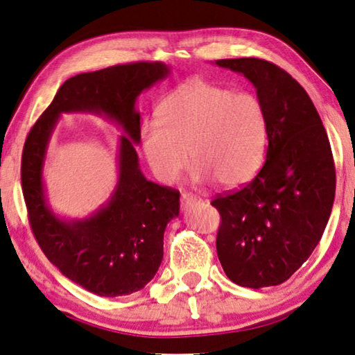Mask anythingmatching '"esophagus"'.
I'll return each instance as SVG.
<instances>
[{
    "instance_id": "1",
    "label": "esophagus",
    "mask_w": 355,
    "mask_h": 355,
    "mask_svg": "<svg viewBox=\"0 0 355 355\" xmlns=\"http://www.w3.org/2000/svg\"><path fill=\"white\" fill-rule=\"evenodd\" d=\"M196 201H200V198H198L196 195H193V193H182V205L183 206H190V205H193V202H196Z\"/></svg>"
}]
</instances>
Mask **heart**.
Masks as SVG:
<instances>
[{"mask_svg": "<svg viewBox=\"0 0 355 355\" xmlns=\"http://www.w3.org/2000/svg\"><path fill=\"white\" fill-rule=\"evenodd\" d=\"M141 149L162 183L180 177L188 150L196 162V180L212 177L225 187L245 183L257 173L268 144V115L250 92L195 78L173 89L157 105V120L144 121Z\"/></svg>", "mask_w": 355, "mask_h": 355, "instance_id": "obj_1", "label": "heart"}]
</instances>
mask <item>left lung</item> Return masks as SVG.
<instances>
[{"mask_svg":"<svg viewBox=\"0 0 355 355\" xmlns=\"http://www.w3.org/2000/svg\"><path fill=\"white\" fill-rule=\"evenodd\" d=\"M257 87L268 115L266 162L240 190L217 195V257L230 281L277 286L321 240L336 193V168L316 108L287 71L259 58L217 60Z\"/></svg>","mask_w":355,"mask_h":355,"instance_id":"8db88e82","label":"left lung"}]
</instances>
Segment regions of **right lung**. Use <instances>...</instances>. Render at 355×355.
<instances>
[{
    "label": "right lung",
    "mask_w": 355,
    "mask_h": 355,
    "mask_svg": "<svg viewBox=\"0 0 355 355\" xmlns=\"http://www.w3.org/2000/svg\"><path fill=\"white\" fill-rule=\"evenodd\" d=\"M167 74L160 61L76 74L58 89L24 144L22 193L37 243L63 276L101 297L133 294L153 279L162 263L165 227L180 211V191L146 180L135 149L141 131L136 98ZM69 111L107 114L127 135L121 139V175L111 201L83 221L58 220L46 205L41 182L51 131L60 113Z\"/></svg>",
    "instance_id": "obj_1"
}]
</instances>
